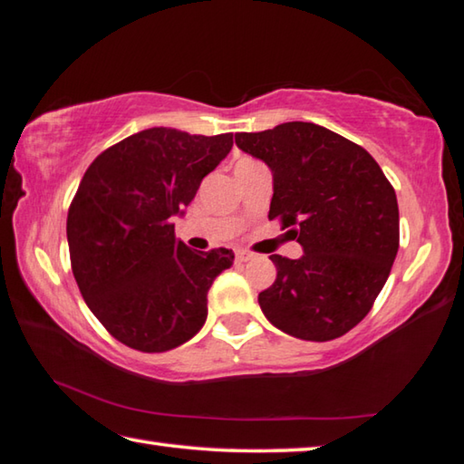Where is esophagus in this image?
Wrapping results in <instances>:
<instances>
[{"mask_svg":"<svg viewBox=\"0 0 464 464\" xmlns=\"http://www.w3.org/2000/svg\"><path fill=\"white\" fill-rule=\"evenodd\" d=\"M235 257H237V262H249V260H254V254H249V251H246V249H239L237 254H235Z\"/></svg>","mask_w":464,"mask_h":464,"instance_id":"esophagus-1","label":"esophagus"}]
</instances>
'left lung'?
I'll return each mask as SVG.
<instances>
[{"label":"left lung","mask_w":464,"mask_h":464,"mask_svg":"<svg viewBox=\"0 0 464 464\" xmlns=\"http://www.w3.org/2000/svg\"><path fill=\"white\" fill-rule=\"evenodd\" d=\"M241 151L272 171L268 218L301 243L303 256L272 254L276 280L257 296L274 327L329 342L356 327L389 278L399 249V207L372 155L313 122L237 132Z\"/></svg>","instance_id":"obj_1"}]
</instances>
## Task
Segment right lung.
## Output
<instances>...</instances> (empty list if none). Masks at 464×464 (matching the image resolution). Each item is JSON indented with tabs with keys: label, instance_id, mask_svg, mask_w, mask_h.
<instances>
[{
	"label": "right lung",
	"instance_id": "right-lung-1",
	"mask_svg": "<svg viewBox=\"0 0 464 464\" xmlns=\"http://www.w3.org/2000/svg\"><path fill=\"white\" fill-rule=\"evenodd\" d=\"M231 147V132L153 127L106 149L83 174L67 215L73 276L90 311L129 348L174 350L207 321L208 288L235 256L190 249L176 239L174 217Z\"/></svg>",
	"mask_w": 464,
	"mask_h": 464
}]
</instances>
